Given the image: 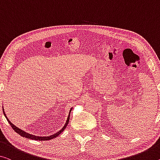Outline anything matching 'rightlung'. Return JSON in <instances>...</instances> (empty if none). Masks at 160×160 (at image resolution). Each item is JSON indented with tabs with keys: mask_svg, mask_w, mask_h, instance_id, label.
I'll return each mask as SVG.
<instances>
[{
	"mask_svg": "<svg viewBox=\"0 0 160 160\" xmlns=\"http://www.w3.org/2000/svg\"><path fill=\"white\" fill-rule=\"evenodd\" d=\"M72 109H71V110H70L69 115H68V116L67 120H66V124L64 125V127H63V128L60 130V131H58V132H56V134H53V135H51V136H48V137H37V136H35V135H31V134H28V133H26V132L23 131V130L20 129L19 128H18V127L15 126L14 124H12V123L9 121L8 118H7L6 115V114H5V112H4V109H3V114L5 115V117H6V118L7 121L8 122L10 125H11V127H12V129H13L15 132H17V133H18L19 135H21V136L23 137H26V138H27V139H34V140H38V141H46V140H51V139H52L53 138H56V137H58V135L61 134V132H62L63 130L65 129L66 126H67V124H68V122H69V119H70V113H71V112H72Z\"/></svg>",
	"mask_w": 160,
	"mask_h": 160,
	"instance_id": "1",
	"label": "right lung"
}]
</instances>
